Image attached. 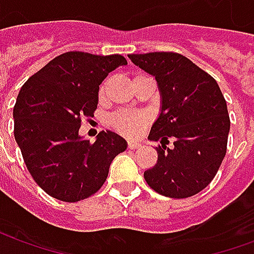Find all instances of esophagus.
I'll return each instance as SVG.
<instances>
[{"label":"esophagus","instance_id":"34e87169","mask_svg":"<svg viewBox=\"0 0 254 254\" xmlns=\"http://www.w3.org/2000/svg\"><path fill=\"white\" fill-rule=\"evenodd\" d=\"M138 147H141V144L137 143V141H129V143H127V148L136 149L138 148Z\"/></svg>","mask_w":254,"mask_h":254}]
</instances>
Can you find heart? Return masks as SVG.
<instances>
[{"instance_id": "heart-1", "label": "heart", "mask_w": 254, "mask_h": 254, "mask_svg": "<svg viewBox=\"0 0 254 254\" xmlns=\"http://www.w3.org/2000/svg\"><path fill=\"white\" fill-rule=\"evenodd\" d=\"M103 94V88L100 89V95ZM151 121V117L148 113L138 111H118L110 118V125L117 132L121 133L127 137H134L141 133L144 127H147Z\"/></svg>"}]
</instances>
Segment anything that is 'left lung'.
I'll list each match as a JSON object with an SVG mask.
<instances>
[{
  "mask_svg": "<svg viewBox=\"0 0 254 254\" xmlns=\"http://www.w3.org/2000/svg\"><path fill=\"white\" fill-rule=\"evenodd\" d=\"M127 57L154 76L160 92V114L148 136L160 141L158 162L144 173L145 181L171 198L197 194L216 176L227 149L230 117L216 80L178 53Z\"/></svg>",
  "mask_w": 254,
  "mask_h": 254,
  "instance_id": "1",
  "label": "left lung"
}]
</instances>
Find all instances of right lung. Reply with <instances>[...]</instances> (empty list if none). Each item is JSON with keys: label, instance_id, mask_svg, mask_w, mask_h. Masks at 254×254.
<instances>
[{"label": "right lung", "instance_id": "1", "mask_svg": "<svg viewBox=\"0 0 254 254\" xmlns=\"http://www.w3.org/2000/svg\"><path fill=\"white\" fill-rule=\"evenodd\" d=\"M127 60L120 54L69 52L31 76L13 109L14 138L25 166L39 187L57 200L76 202L105 184L117 155L127 147L110 130L95 143L78 134L81 118L92 117L107 74Z\"/></svg>", "mask_w": 254, "mask_h": 254}]
</instances>
